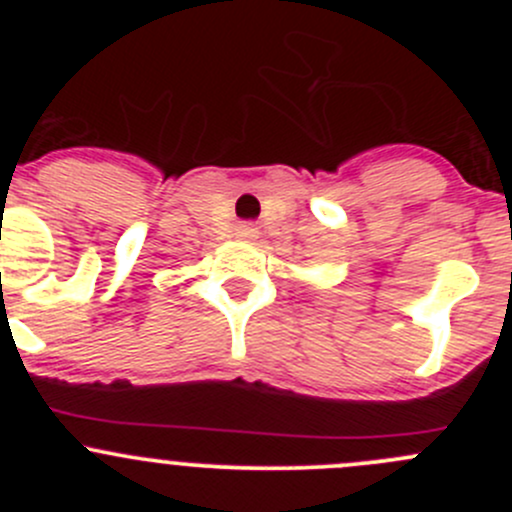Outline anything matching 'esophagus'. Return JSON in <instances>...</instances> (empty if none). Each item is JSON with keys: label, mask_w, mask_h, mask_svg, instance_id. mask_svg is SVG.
<instances>
[{"label": "esophagus", "mask_w": 512, "mask_h": 512, "mask_svg": "<svg viewBox=\"0 0 512 512\" xmlns=\"http://www.w3.org/2000/svg\"><path fill=\"white\" fill-rule=\"evenodd\" d=\"M235 237L242 242H252L257 237V227L252 223H240L235 227Z\"/></svg>", "instance_id": "1"}]
</instances>
